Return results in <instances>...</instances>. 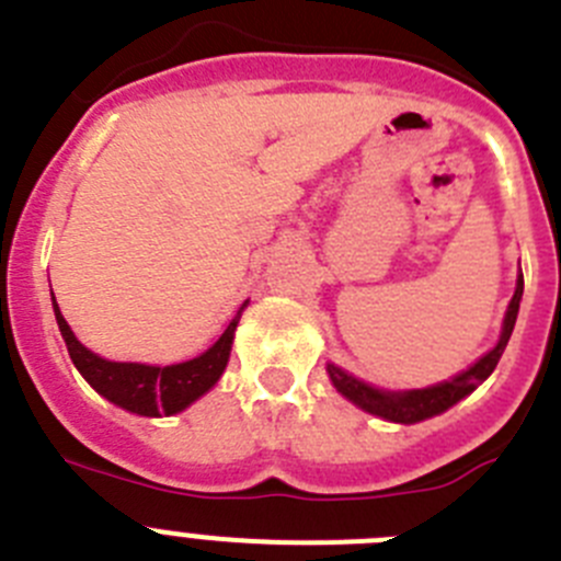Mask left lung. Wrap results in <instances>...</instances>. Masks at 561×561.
<instances>
[{
	"instance_id": "left-lung-1",
	"label": "left lung",
	"mask_w": 561,
	"mask_h": 561,
	"mask_svg": "<svg viewBox=\"0 0 561 561\" xmlns=\"http://www.w3.org/2000/svg\"><path fill=\"white\" fill-rule=\"evenodd\" d=\"M520 300H523V272H517L515 295H512V300H508L506 306V314H503V325H501V336H497V342L492 344L490 351H486L479 362H472L470 367L456 373L454 378H448V381L431 383V387H423V389H383V387H375V383L362 381V378H356V375L347 373V369H342L333 362L325 364V373L328 378H331L333 389H336L344 400H351L353 405H358V409L373 414V417H381L387 420V423H400V425L423 423V420L436 417V414L448 411L450 405H456L459 400H465L467 394L476 392V389L490 378L492 369H495L497 362H501L503 351H506L508 336H512V331H515Z\"/></svg>"
}]
</instances>
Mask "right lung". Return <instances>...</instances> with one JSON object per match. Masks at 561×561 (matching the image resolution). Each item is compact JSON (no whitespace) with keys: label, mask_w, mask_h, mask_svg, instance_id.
I'll use <instances>...</instances> for the list:
<instances>
[{"label":"right lung","mask_w":561,"mask_h":561,"mask_svg":"<svg viewBox=\"0 0 561 561\" xmlns=\"http://www.w3.org/2000/svg\"><path fill=\"white\" fill-rule=\"evenodd\" d=\"M247 302L250 300L241 302V308L236 311L230 325L225 328L222 336L210 344L208 351L188 358V362L167 364V367H161V364L111 362V358H102L100 353L89 351L75 336L69 322L60 314V306L55 300V295L53 311L55 320H58L60 336L66 342V351L71 356V364L91 383V389L96 394H102V398L111 400L119 409L130 411V414H138V417H172V414L186 411L194 400H199L203 394H208L210 389L217 387V381L222 378L225 367L230 362L236 328H239L241 311L247 308Z\"/></svg>","instance_id":"1"}]
</instances>
